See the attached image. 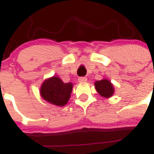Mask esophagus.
<instances>
[{
    "label": "esophagus",
    "instance_id": "1",
    "mask_svg": "<svg viewBox=\"0 0 154 154\" xmlns=\"http://www.w3.org/2000/svg\"><path fill=\"white\" fill-rule=\"evenodd\" d=\"M78 80L80 83H84V82L87 81V78H85V77H80Z\"/></svg>",
    "mask_w": 154,
    "mask_h": 154
}]
</instances>
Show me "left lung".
Masks as SVG:
<instances>
[{"label": "left lung", "mask_w": 154, "mask_h": 154, "mask_svg": "<svg viewBox=\"0 0 154 154\" xmlns=\"http://www.w3.org/2000/svg\"><path fill=\"white\" fill-rule=\"evenodd\" d=\"M94 85L98 93L103 97L110 98L113 96L115 89L113 85L109 80L103 79L99 81H96Z\"/></svg>", "instance_id": "1"}]
</instances>
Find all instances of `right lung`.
I'll list each match as a JSON object with an SVG mask.
<instances>
[{"label": "right lung", "instance_id": "right-lung-1", "mask_svg": "<svg viewBox=\"0 0 154 154\" xmlns=\"http://www.w3.org/2000/svg\"><path fill=\"white\" fill-rule=\"evenodd\" d=\"M72 88V83H64L59 77L54 75L42 82L40 95L48 103L57 106H64L70 99Z\"/></svg>", "mask_w": 154, "mask_h": 154}]
</instances>
